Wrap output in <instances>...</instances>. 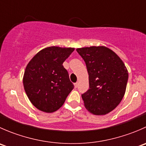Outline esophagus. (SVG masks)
Returning a JSON list of instances; mask_svg holds the SVG:
<instances>
[{
	"label": "esophagus",
	"mask_w": 146,
	"mask_h": 146,
	"mask_svg": "<svg viewBox=\"0 0 146 146\" xmlns=\"http://www.w3.org/2000/svg\"><path fill=\"white\" fill-rule=\"evenodd\" d=\"M78 82H75L74 83V86H75V88H78Z\"/></svg>",
	"instance_id": "1"
}]
</instances>
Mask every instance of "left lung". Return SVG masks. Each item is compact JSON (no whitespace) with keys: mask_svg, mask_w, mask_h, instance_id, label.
<instances>
[{"mask_svg":"<svg viewBox=\"0 0 146 146\" xmlns=\"http://www.w3.org/2000/svg\"><path fill=\"white\" fill-rule=\"evenodd\" d=\"M86 64L90 88L82 95L85 108L95 115L114 110L123 99L129 73L117 54L104 46L78 48Z\"/></svg>","mask_w":146,"mask_h":146,"instance_id":"8db88e82","label":"left lung"}]
</instances>
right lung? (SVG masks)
Listing matches in <instances>:
<instances>
[{"label":"right lung","instance_id":"add662e5","mask_svg":"<svg viewBox=\"0 0 146 146\" xmlns=\"http://www.w3.org/2000/svg\"><path fill=\"white\" fill-rule=\"evenodd\" d=\"M74 49L46 47L28 63L23 85L29 100L40 111L52 113L58 110L74 88L63 66Z\"/></svg>","mask_w":146,"mask_h":146}]
</instances>
